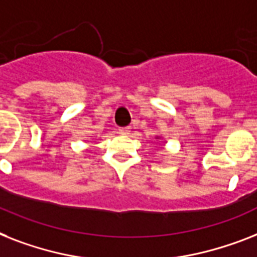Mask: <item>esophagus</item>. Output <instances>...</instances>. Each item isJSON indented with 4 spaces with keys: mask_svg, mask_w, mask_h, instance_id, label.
<instances>
[{
    "mask_svg": "<svg viewBox=\"0 0 257 257\" xmlns=\"http://www.w3.org/2000/svg\"><path fill=\"white\" fill-rule=\"evenodd\" d=\"M129 132H131V128H129V126L118 128V133H120V135H129Z\"/></svg>",
    "mask_w": 257,
    "mask_h": 257,
    "instance_id": "1",
    "label": "esophagus"
}]
</instances>
